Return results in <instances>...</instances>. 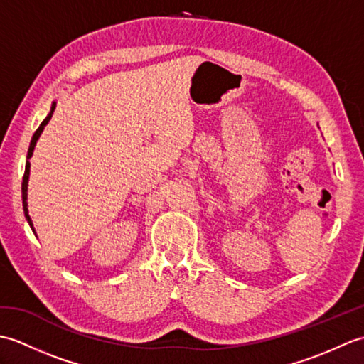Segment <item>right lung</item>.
<instances>
[{
    "mask_svg": "<svg viewBox=\"0 0 364 364\" xmlns=\"http://www.w3.org/2000/svg\"><path fill=\"white\" fill-rule=\"evenodd\" d=\"M54 109H56V102H53V103H51V109H50L48 115H46V117L43 119V122L41 123V127L37 128V131H36V133H34L33 139H31L29 150H28V154H26L25 175H23V183H21V200H23V211H25V218H26V220H28V223H29V227H31V230H33V233H34V235H36V230H34L33 220H31V218H29V211H28V181H29V167H31V162H29V159H31V156H33L34 149H36V144H37V141H38V137H41V134H42L43 128H45L46 125H48V122L51 120V115H53Z\"/></svg>",
    "mask_w": 364,
    "mask_h": 364,
    "instance_id": "obj_1",
    "label": "right lung"
}]
</instances>
